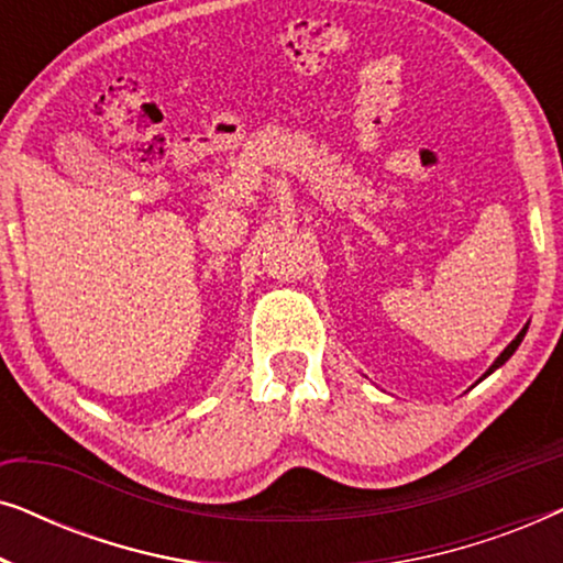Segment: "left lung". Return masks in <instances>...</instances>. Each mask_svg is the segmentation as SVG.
<instances>
[{
	"label": "left lung",
	"mask_w": 563,
	"mask_h": 563,
	"mask_svg": "<svg viewBox=\"0 0 563 563\" xmlns=\"http://www.w3.org/2000/svg\"><path fill=\"white\" fill-rule=\"evenodd\" d=\"M526 330H528V328H522V330H520V333H518V338H515V341H512L510 345H507V349H505L503 353H499V358L495 361V364H492V366H489V372H487V374H484V376H489L492 372H495V368H499V366H503V364H505V361L512 356V353H515V349H518V345H520V341H522V338H526Z\"/></svg>",
	"instance_id": "1"
}]
</instances>
